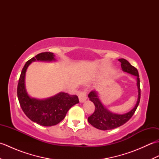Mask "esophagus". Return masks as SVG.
I'll list each match as a JSON object with an SVG mask.
<instances>
[{
    "mask_svg": "<svg viewBox=\"0 0 159 159\" xmlns=\"http://www.w3.org/2000/svg\"><path fill=\"white\" fill-rule=\"evenodd\" d=\"M79 99L80 102H84L87 99V95L85 92H80L79 93Z\"/></svg>",
    "mask_w": 159,
    "mask_h": 159,
    "instance_id": "obj_1",
    "label": "esophagus"
}]
</instances>
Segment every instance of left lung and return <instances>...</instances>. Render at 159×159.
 <instances>
[{"label":"left lung","instance_id":"left-lung-1","mask_svg":"<svg viewBox=\"0 0 159 159\" xmlns=\"http://www.w3.org/2000/svg\"><path fill=\"white\" fill-rule=\"evenodd\" d=\"M121 62V69L125 72H127L132 75L137 77V86L138 89V98L135 106L129 112L125 114L120 115L116 114L108 110L105 107H104L102 103L98 97V93L96 91H92L88 95L89 100L95 105V111L94 113L88 117V121L93 127L102 130H111L120 127L121 125L124 124L129 120L132 116H133L137 108L139 105L140 97H141V89H140V80L139 72L137 68L133 66L124 59H118Z\"/></svg>","mask_w":159,"mask_h":159}]
</instances>
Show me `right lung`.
Instances as JSON below:
<instances>
[{"label":"right lung","instance_id":"1","mask_svg":"<svg viewBox=\"0 0 159 159\" xmlns=\"http://www.w3.org/2000/svg\"><path fill=\"white\" fill-rule=\"evenodd\" d=\"M55 61L52 52L39 53L26 61L20 74L17 94L22 111L31 121L41 126H51L59 124L66 117L71 107L79 102L76 95L60 92L44 100L30 97L25 88V74L29 66L33 61Z\"/></svg>","mask_w":159,"mask_h":159}]
</instances>
